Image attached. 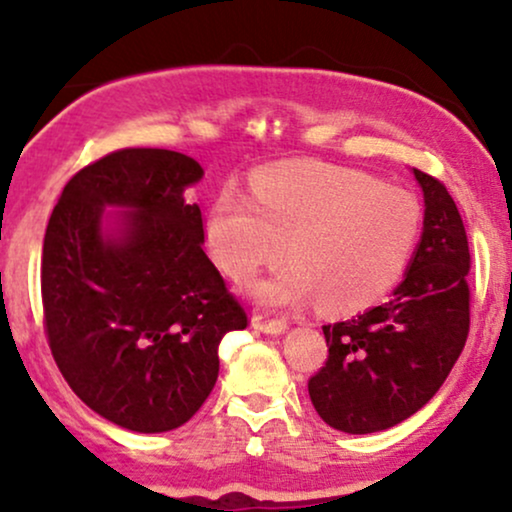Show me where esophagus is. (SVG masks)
<instances>
[{
    "mask_svg": "<svg viewBox=\"0 0 512 512\" xmlns=\"http://www.w3.org/2000/svg\"><path fill=\"white\" fill-rule=\"evenodd\" d=\"M250 325L255 327V330H260L264 334H281L286 332V320H279V317H269V315H262V313H255L252 315Z\"/></svg>",
    "mask_w": 512,
    "mask_h": 512,
    "instance_id": "34e87169",
    "label": "esophagus"
}]
</instances>
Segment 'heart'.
<instances>
[{
	"instance_id": "b5f03b06",
	"label": "heart",
	"mask_w": 512,
	"mask_h": 512,
	"mask_svg": "<svg viewBox=\"0 0 512 512\" xmlns=\"http://www.w3.org/2000/svg\"><path fill=\"white\" fill-rule=\"evenodd\" d=\"M424 211L402 187L354 168L293 161L252 178V197L223 187L204 221L216 264L245 281L262 267L289 264L250 286L262 305L320 298L327 313H356L378 303L407 272Z\"/></svg>"
}]
</instances>
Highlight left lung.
I'll list each match as a JSON object with an SVG mask.
<instances>
[{
  "instance_id": "left-lung-1",
  "label": "left lung",
  "mask_w": 512,
  "mask_h": 512,
  "mask_svg": "<svg viewBox=\"0 0 512 512\" xmlns=\"http://www.w3.org/2000/svg\"><path fill=\"white\" fill-rule=\"evenodd\" d=\"M424 233L404 281L383 305L325 325L327 356L308 392L325 424L375 433L409 419L440 390L469 334V243L445 185L414 168Z\"/></svg>"
}]
</instances>
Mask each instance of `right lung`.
<instances>
[{
    "label": "right lung",
    "mask_w": 512,
    "mask_h": 512,
    "mask_svg": "<svg viewBox=\"0 0 512 512\" xmlns=\"http://www.w3.org/2000/svg\"><path fill=\"white\" fill-rule=\"evenodd\" d=\"M202 175L178 151H113L64 185L45 231L40 291L57 368L86 407L129 431L190 421L219 378L223 334L248 327L185 199ZM105 206L130 211L108 229Z\"/></svg>",
    "instance_id": "right-lung-1"
}]
</instances>
